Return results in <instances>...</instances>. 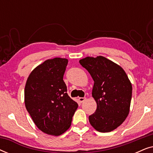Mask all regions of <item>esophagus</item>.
<instances>
[{
    "label": "esophagus",
    "mask_w": 153,
    "mask_h": 153,
    "mask_svg": "<svg viewBox=\"0 0 153 153\" xmlns=\"http://www.w3.org/2000/svg\"><path fill=\"white\" fill-rule=\"evenodd\" d=\"M85 99H86V98L85 97H79V101L80 102H81V103H82V102H83L85 100Z\"/></svg>",
    "instance_id": "esophagus-1"
}]
</instances>
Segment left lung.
Instances as JSON below:
<instances>
[{
	"mask_svg": "<svg viewBox=\"0 0 153 153\" xmlns=\"http://www.w3.org/2000/svg\"><path fill=\"white\" fill-rule=\"evenodd\" d=\"M94 81L92 96L97 103L89 122L96 130L109 132L128 116L132 87L124 70L103 56L86 57L79 60Z\"/></svg>",
	"mask_w": 153,
	"mask_h": 153,
	"instance_id": "left-lung-1",
	"label": "left lung"
}]
</instances>
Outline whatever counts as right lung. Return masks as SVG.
<instances>
[{"instance_id": "1", "label": "right lung", "mask_w": 153, "mask_h": 153, "mask_svg": "<svg viewBox=\"0 0 153 153\" xmlns=\"http://www.w3.org/2000/svg\"><path fill=\"white\" fill-rule=\"evenodd\" d=\"M66 58L45 60L29 75L24 90L26 108L38 129L59 136L70 128L78 104L67 93Z\"/></svg>"}]
</instances>
